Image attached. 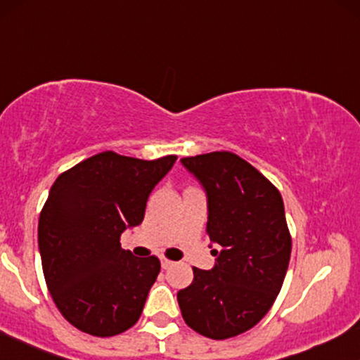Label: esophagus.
<instances>
[{"mask_svg": "<svg viewBox=\"0 0 360 360\" xmlns=\"http://www.w3.org/2000/svg\"><path fill=\"white\" fill-rule=\"evenodd\" d=\"M172 265H174V262H171V259H166V258H162V259H161V266H162V270H169V268H171Z\"/></svg>", "mask_w": 360, "mask_h": 360, "instance_id": "34e87169", "label": "esophagus"}]
</instances>
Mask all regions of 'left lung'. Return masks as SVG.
I'll list each match as a JSON object with an SVG mask.
<instances>
[{
	"label": "left lung",
	"mask_w": 360,
	"mask_h": 360,
	"mask_svg": "<svg viewBox=\"0 0 360 360\" xmlns=\"http://www.w3.org/2000/svg\"><path fill=\"white\" fill-rule=\"evenodd\" d=\"M206 193L211 270L177 292L184 322L214 340L240 335L266 315L292 253L283 199L265 176L233 153L181 159Z\"/></svg>",
	"instance_id": "1"
}]
</instances>
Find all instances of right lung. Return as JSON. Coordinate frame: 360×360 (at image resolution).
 <instances>
[{"label":"right lung","instance_id":"1","mask_svg":"<svg viewBox=\"0 0 360 360\" xmlns=\"http://www.w3.org/2000/svg\"><path fill=\"white\" fill-rule=\"evenodd\" d=\"M176 155L142 161L115 153L56 177L38 221L43 275L62 315L79 330L112 337L141 317L161 263L120 248L144 219L147 198Z\"/></svg>","mask_w":360,"mask_h":360}]
</instances>
